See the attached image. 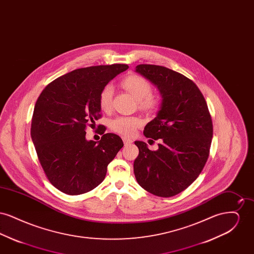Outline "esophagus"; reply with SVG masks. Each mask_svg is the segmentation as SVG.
I'll list each match as a JSON object with an SVG mask.
<instances>
[{
	"instance_id": "esophagus-1",
	"label": "esophagus",
	"mask_w": 254,
	"mask_h": 254,
	"mask_svg": "<svg viewBox=\"0 0 254 254\" xmlns=\"http://www.w3.org/2000/svg\"><path fill=\"white\" fill-rule=\"evenodd\" d=\"M123 142H124V145H128L130 144H132V140L128 139V138H126V137H123Z\"/></svg>"
}]
</instances>
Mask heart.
<instances>
[{
  "mask_svg": "<svg viewBox=\"0 0 254 254\" xmlns=\"http://www.w3.org/2000/svg\"><path fill=\"white\" fill-rule=\"evenodd\" d=\"M122 85L132 96L138 100L140 109L145 111H154L160 106V98L151 94L152 86L145 78L139 75H130L125 78ZM113 88L106 85L99 95V107L104 112H110L112 109ZM142 126V120L133 116H119L110 122V127L114 132L124 136H132L137 128Z\"/></svg>",
  "mask_w": 254,
  "mask_h": 254,
  "instance_id": "heart-1",
  "label": "heart"
}]
</instances>
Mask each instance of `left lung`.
Masks as SVG:
<instances>
[{
	"mask_svg": "<svg viewBox=\"0 0 254 254\" xmlns=\"http://www.w3.org/2000/svg\"><path fill=\"white\" fill-rule=\"evenodd\" d=\"M136 71L157 85L163 101L144 129L146 138L160 139L159 148L152 151L135 142L139 155L134 174L146 191L171 197L189 188L205 167L213 135L211 116L198 86L181 73L155 64H139Z\"/></svg>",
	"mask_w": 254,
	"mask_h": 254,
	"instance_id": "8db88e82",
	"label": "left lung"
}]
</instances>
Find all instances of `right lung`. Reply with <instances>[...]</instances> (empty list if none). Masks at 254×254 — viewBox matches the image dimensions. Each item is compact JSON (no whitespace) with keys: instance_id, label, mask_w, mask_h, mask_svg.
Here are the masks:
<instances>
[{"instance_id":"1","label":"right lung","mask_w":254,"mask_h":254,"mask_svg":"<svg viewBox=\"0 0 254 254\" xmlns=\"http://www.w3.org/2000/svg\"><path fill=\"white\" fill-rule=\"evenodd\" d=\"M127 68L114 64L75 69L52 81L38 97L31 138L47 178L62 192L79 195L95 189L124 146L118 135L105 133V126L98 128L99 142L86 141L85 129L102 117V89Z\"/></svg>"}]
</instances>
